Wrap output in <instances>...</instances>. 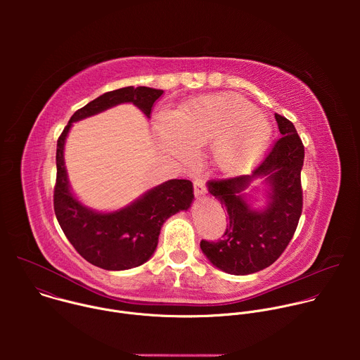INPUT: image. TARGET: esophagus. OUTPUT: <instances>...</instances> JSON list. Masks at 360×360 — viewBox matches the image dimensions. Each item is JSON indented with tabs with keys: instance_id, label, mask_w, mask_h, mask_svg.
I'll use <instances>...</instances> for the list:
<instances>
[{
	"instance_id": "1",
	"label": "esophagus",
	"mask_w": 360,
	"mask_h": 360,
	"mask_svg": "<svg viewBox=\"0 0 360 360\" xmlns=\"http://www.w3.org/2000/svg\"><path fill=\"white\" fill-rule=\"evenodd\" d=\"M193 192L196 196H202L207 193V188H205V179L202 176L195 178L193 181Z\"/></svg>"
}]
</instances>
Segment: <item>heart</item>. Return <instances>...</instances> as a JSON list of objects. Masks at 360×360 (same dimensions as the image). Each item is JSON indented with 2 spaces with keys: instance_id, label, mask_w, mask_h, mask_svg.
<instances>
[{
  "instance_id": "heart-1",
  "label": "heart",
  "mask_w": 360,
  "mask_h": 360,
  "mask_svg": "<svg viewBox=\"0 0 360 360\" xmlns=\"http://www.w3.org/2000/svg\"><path fill=\"white\" fill-rule=\"evenodd\" d=\"M153 132L161 149L176 160L192 155L193 146L210 143L211 164L225 172L240 171L266 150L272 127L261 111L236 94L195 98L179 112L160 111Z\"/></svg>"
}]
</instances>
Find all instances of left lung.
<instances>
[{
	"label": "left lung",
	"instance_id": "left-lung-1",
	"mask_svg": "<svg viewBox=\"0 0 360 360\" xmlns=\"http://www.w3.org/2000/svg\"><path fill=\"white\" fill-rule=\"evenodd\" d=\"M281 138L266 158L250 175L214 179L208 191L226 210L228 225L221 240H200V249L210 262L231 275H249L271 266L289 245L300 214L304 148L285 117L275 114ZM265 177L269 203L253 210L241 195L250 180Z\"/></svg>",
	"mask_w": 360,
	"mask_h": 360
}]
</instances>
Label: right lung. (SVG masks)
Instances as JSON below:
<instances>
[{
  "mask_svg": "<svg viewBox=\"0 0 360 360\" xmlns=\"http://www.w3.org/2000/svg\"><path fill=\"white\" fill-rule=\"evenodd\" d=\"M162 94V89L148 86H127L102 94L71 117L58 138L54 211L63 232L75 250L98 268L125 271L145 264L157 249L164 222L191 207L193 186L188 179H171L146 191L122 210L92 211L84 207L71 192L64 162L67 135L72 122L125 102H132L146 118H150V110Z\"/></svg>",
  "mask_w": 360,
  "mask_h": 360,
  "instance_id": "obj_1",
  "label": "right lung"
}]
</instances>
